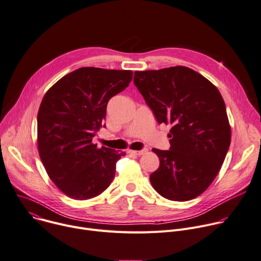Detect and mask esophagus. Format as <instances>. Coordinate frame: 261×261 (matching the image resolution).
<instances>
[{
    "label": "esophagus",
    "instance_id": "1",
    "mask_svg": "<svg viewBox=\"0 0 261 261\" xmlns=\"http://www.w3.org/2000/svg\"><path fill=\"white\" fill-rule=\"evenodd\" d=\"M148 151V149L147 148H145V149H143V150H140V151H134V150H129V153H131V154H134V155H143V154H145L146 152Z\"/></svg>",
    "mask_w": 261,
    "mask_h": 261
}]
</instances>
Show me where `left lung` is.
<instances>
[{"label": "left lung", "instance_id": "obj_1", "mask_svg": "<svg viewBox=\"0 0 261 261\" xmlns=\"http://www.w3.org/2000/svg\"><path fill=\"white\" fill-rule=\"evenodd\" d=\"M134 84L159 124H170V150L153 149L155 191L172 201L204 193L219 174L231 141L225 102L209 80L185 66L134 73Z\"/></svg>", "mask_w": 261, "mask_h": 261}]
</instances>
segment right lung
Wrapping results in <instances>:
<instances>
[{"label": "right lung", "mask_w": 261, "mask_h": 261, "mask_svg": "<svg viewBox=\"0 0 261 261\" xmlns=\"http://www.w3.org/2000/svg\"><path fill=\"white\" fill-rule=\"evenodd\" d=\"M132 76L131 70L81 67L44 94L37 114L38 152L51 180L69 198H94L112 182L116 161L126 153L98 149L92 137L103 126L108 101Z\"/></svg>", "instance_id": "add662e5"}]
</instances>
